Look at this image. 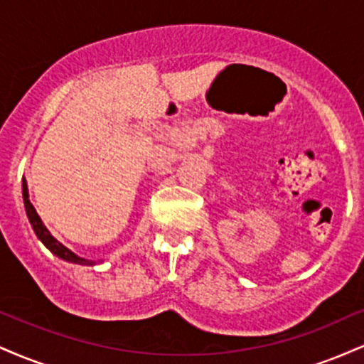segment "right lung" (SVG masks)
Returning <instances> with one entry per match:
<instances>
[{
  "instance_id": "1",
  "label": "right lung",
  "mask_w": 364,
  "mask_h": 364,
  "mask_svg": "<svg viewBox=\"0 0 364 364\" xmlns=\"http://www.w3.org/2000/svg\"><path fill=\"white\" fill-rule=\"evenodd\" d=\"M22 193H23V203H25V212H27V217H28V223H31L32 229H34L36 236L39 237L41 241H43L46 248L49 250V252L56 255V257L63 258V260L66 262H72V263H82V265H92V262L85 260V258H80L77 257L73 252H70L66 246H63L60 241H56L54 237L49 235V231L46 229V225L43 224V220H41V217L37 215L34 205L31 203V200H28V191H27V181H22Z\"/></svg>"
}]
</instances>
